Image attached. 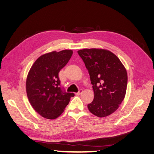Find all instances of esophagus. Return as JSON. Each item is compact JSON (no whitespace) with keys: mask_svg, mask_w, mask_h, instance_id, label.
I'll list each match as a JSON object with an SVG mask.
<instances>
[{"mask_svg":"<svg viewBox=\"0 0 154 154\" xmlns=\"http://www.w3.org/2000/svg\"><path fill=\"white\" fill-rule=\"evenodd\" d=\"M82 92H83V90L80 89V90H79V91L78 92L75 93V94H76V95H80Z\"/></svg>","mask_w":154,"mask_h":154,"instance_id":"34e87169","label":"esophagus"}]
</instances>
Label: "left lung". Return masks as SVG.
<instances>
[{"instance_id":"left-lung-1","label":"left lung","mask_w":154,"mask_h":154,"mask_svg":"<svg viewBox=\"0 0 154 154\" xmlns=\"http://www.w3.org/2000/svg\"><path fill=\"white\" fill-rule=\"evenodd\" d=\"M90 75L94 96L87 105L92 114L100 118L114 113L125 98L128 76L127 70L116 55L103 49L78 51Z\"/></svg>"}]
</instances>
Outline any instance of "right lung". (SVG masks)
<instances>
[{
    "instance_id": "1",
    "label": "right lung",
    "mask_w": 154,
    "mask_h": 154,
    "mask_svg": "<svg viewBox=\"0 0 154 154\" xmlns=\"http://www.w3.org/2000/svg\"><path fill=\"white\" fill-rule=\"evenodd\" d=\"M72 50L52 51L37 59L26 80V92L32 108L41 116L53 119L62 114L74 93L60 87L58 73L69 61Z\"/></svg>"
}]
</instances>
